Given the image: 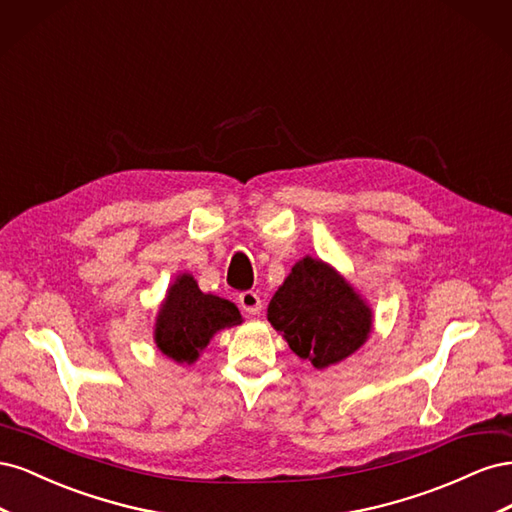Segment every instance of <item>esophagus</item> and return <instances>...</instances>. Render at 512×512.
Here are the masks:
<instances>
[{
	"label": "esophagus",
	"mask_w": 512,
	"mask_h": 512,
	"mask_svg": "<svg viewBox=\"0 0 512 512\" xmlns=\"http://www.w3.org/2000/svg\"><path fill=\"white\" fill-rule=\"evenodd\" d=\"M239 305H241V309L245 314H260V309H262V301H260V297H258V292H254V290H245V292H241L239 294Z\"/></svg>",
	"instance_id": "obj_1"
}]
</instances>
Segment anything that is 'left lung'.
Returning <instances> with one entry per match:
<instances>
[{
	"label": "left lung",
	"mask_w": 512,
	"mask_h": 512,
	"mask_svg": "<svg viewBox=\"0 0 512 512\" xmlns=\"http://www.w3.org/2000/svg\"><path fill=\"white\" fill-rule=\"evenodd\" d=\"M267 320L314 369L346 361L374 329L363 294L329 262L312 256L290 269L267 307Z\"/></svg>",
	"instance_id": "left-lung-1"
}]
</instances>
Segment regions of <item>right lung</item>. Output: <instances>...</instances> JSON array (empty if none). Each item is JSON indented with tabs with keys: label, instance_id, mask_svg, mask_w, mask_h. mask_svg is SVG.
Masks as SVG:
<instances>
[{
	"label": "right lung",
	"instance_id": "add662e5",
	"mask_svg": "<svg viewBox=\"0 0 512 512\" xmlns=\"http://www.w3.org/2000/svg\"><path fill=\"white\" fill-rule=\"evenodd\" d=\"M243 318L235 303L203 292L192 273H179L160 303L153 342L179 365H192L209 346L215 333L237 327Z\"/></svg>",
	"mask_w": 512,
	"mask_h": 512
}]
</instances>
